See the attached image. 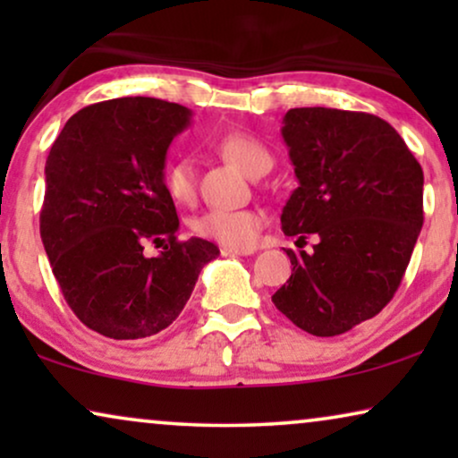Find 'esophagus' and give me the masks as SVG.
<instances>
[{
  "label": "esophagus",
  "instance_id": "34e87169",
  "mask_svg": "<svg viewBox=\"0 0 458 458\" xmlns=\"http://www.w3.org/2000/svg\"><path fill=\"white\" fill-rule=\"evenodd\" d=\"M221 254H223V256H250V254H254V250H248V248H229V246H223V248H221Z\"/></svg>",
  "mask_w": 458,
  "mask_h": 458
}]
</instances>
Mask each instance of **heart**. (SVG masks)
<instances>
[{"label":"heart","instance_id":"heart-1","mask_svg":"<svg viewBox=\"0 0 458 458\" xmlns=\"http://www.w3.org/2000/svg\"><path fill=\"white\" fill-rule=\"evenodd\" d=\"M215 149L237 171L250 179H259L273 165L271 154L254 135L229 131L215 140ZM162 187L177 204H190L196 198V168L190 158H173L162 171ZM267 223L260 208L208 210L191 221V231L204 240L229 248H252Z\"/></svg>","mask_w":458,"mask_h":458}]
</instances>
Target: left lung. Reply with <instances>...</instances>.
<instances>
[{"label":"left lung","mask_w":458,"mask_h":458,"mask_svg":"<svg viewBox=\"0 0 458 458\" xmlns=\"http://www.w3.org/2000/svg\"><path fill=\"white\" fill-rule=\"evenodd\" d=\"M281 135L298 187L281 212L285 235L318 237L285 250L292 275L273 304L318 337L346 334L390 302L423 227V171L384 118L292 108Z\"/></svg>","instance_id":"left-lung-1"}]
</instances>
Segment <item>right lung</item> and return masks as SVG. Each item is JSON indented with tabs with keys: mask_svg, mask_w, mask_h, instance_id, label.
I'll list each match as a JSON object with an SVG mask.
<instances>
[{
	"mask_svg": "<svg viewBox=\"0 0 458 458\" xmlns=\"http://www.w3.org/2000/svg\"><path fill=\"white\" fill-rule=\"evenodd\" d=\"M191 110L156 98L91 104L68 118L46 160L41 242L79 321L112 340H143L181 315L212 242L177 240L162 187L166 149ZM146 242L163 246L148 259Z\"/></svg>",
	"mask_w": 458,
	"mask_h": 458,
	"instance_id": "right-lung-1",
	"label": "right lung"
}]
</instances>
